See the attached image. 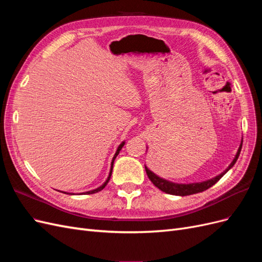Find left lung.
<instances>
[{
  "label": "left lung",
  "mask_w": 262,
  "mask_h": 262,
  "mask_svg": "<svg viewBox=\"0 0 262 262\" xmlns=\"http://www.w3.org/2000/svg\"><path fill=\"white\" fill-rule=\"evenodd\" d=\"M242 145H243V144H241V146H239V148H238V152H237V154H236V156H235V158H234V161L232 162L231 165L228 166V168H227L224 172H222L221 175L216 176L215 178L207 180V181H203V182H199V184H189V185L172 184V182H169V181H167V180L162 179V178H160L158 176H156L154 172H152V171H150V170L146 167V166H145V170H146V173H147V176H148L149 180L153 182V185H154L155 187H157L160 190H162V191H164V192H166V193H168V194L184 196V195H190V194H193V193L202 192V191H204V190H207V189H209L210 187H212L213 185H215L216 182L225 175L226 171L233 167L234 164H235L236 161H237V158H238V156H239V154H241Z\"/></svg>",
  "instance_id": "obj_1"
}]
</instances>
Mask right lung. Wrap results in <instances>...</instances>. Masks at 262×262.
Segmentation results:
<instances>
[{
	"label": "right lung",
	"instance_id": "right-lung-1",
	"mask_svg": "<svg viewBox=\"0 0 262 262\" xmlns=\"http://www.w3.org/2000/svg\"><path fill=\"white\" fill-rule=\"evenodd\" d=\"M124 145V142H122V143L119 145V147H118V149H117V152H116V154H115V156H114V158H113V162H112V169H110V172H109V177H108V179L106 180V182L102 186H100L99 188H97V189H95V190H92V191H87V192H83L84 194H92V193H96V192H98V191H101L102 189H104L106 186H107V184H108V181L110 180V177H112V172H113V167H114V162H115V158L117 157V155L119 154V152H120V149L122 148V146ZM66 193V192H64Z\"/></svg>",
	"mask_w": 262,
	"mask_h": 262
}]
</instances>
